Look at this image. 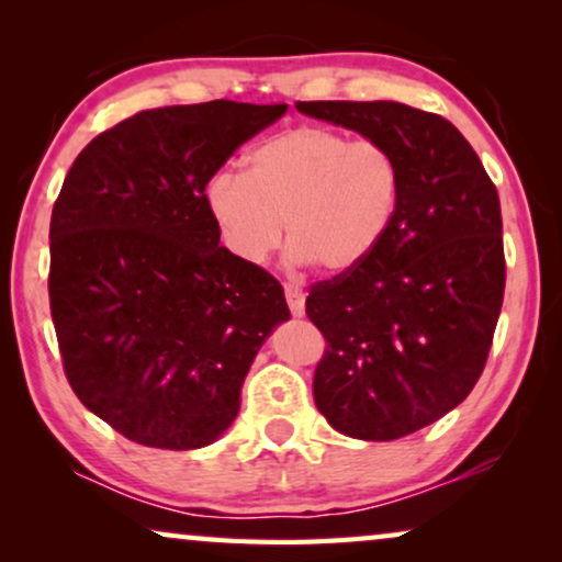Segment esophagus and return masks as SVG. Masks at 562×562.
<instances>
[{
	"mask_svg": "<svg viewBox=\"0 0 562 562\" xmlns=\"http://www.w3.org/2000/svg\"><path fill=\"white\" fill-rule=\"evenodd\" d=\"M283 294H286L291 314H294V317H304V291L294 286V283H286V286H283Z\"/></svg>",
	"mask_w": 562,
	"mask_h": 562,
	"instance_id": "1",
	"label": "esophagus"
}]
</instances>
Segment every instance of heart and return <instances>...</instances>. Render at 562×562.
Returning a JSON list of instances; mask_svg holds the SVG:
<instances>
[{
    "label": "heart",
    "instance_id": "1",
    "mask_svg": "<svg viewBox=\"0 0 562 562\" xmlns=\"http://www.w3.org/2000/svg\"><path fill=\"white\" fill-rule=\"evenodd\" d=\"M245 171H217L204 206L243 263H263L286 233L291 258L327 273L366 263L394 227L404 171L394 150L329 127H294L256 145Z\"/></svg>",
    "mask_w": 562,
    "mask_h": 562
}]
</instances>
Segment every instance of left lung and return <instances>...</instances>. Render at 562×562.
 <instances>
[{
  "instance_id": "obj_1",
  "label": "left lung",
  "mask_w": 562,
  "mask_h": 562,
  "mask_svg": "<svg viewBox=\"0 0 562 562\" xmlns=\"http://www.w3.org/2000/svg\"><path fill=\"white\" fill-rule=\"evenodd\" d=\"M296 110L389 145L402 164V206L381 248L306 296L327 340L317 409L356 440H398L456 409L486 366L506 281L496 187L440 114L398 102Z\"/></svg>"
}]
</instances>
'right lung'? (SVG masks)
<instances>
[{
  "label": "right lung",
  "mask_w": 562,
  "mask_h": 562,
  "mask_svg": "<svg viewBox=\"0 0 562 562\" xmlns=\"http://www.w3.org/2000/svg\"><path fill=\"white\" fill-rule=\"evenodd\" d=\"M286 104L158 106L97 135L50 217V314L79 402L127 440L212 445L240 412L281 283L220 245L204 187Z\"/></svg>",
  "instance_id": "1"
}]
</instances>
